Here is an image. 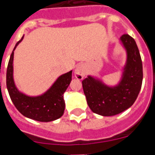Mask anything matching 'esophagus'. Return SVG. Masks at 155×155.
Wrapping results in <instances>:
<instances>
[{
	"label": "esophagus",
	"instance_id": "34e87169",
	"mask_svg": "<svg viewBox=\"0 0 155 155\" xmlns=\"http://www.w3.org/2000/svg\"><path fill=\"white\" fill-rule=\"evenodd\" d=\"M85 75V68L83 65H78L75 70V77L79 80L84 79Z\"/></svg>",
	"mask_w": 155,
	"mask_h": 155
}]
</instances>
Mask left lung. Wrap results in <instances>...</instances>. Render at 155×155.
<instances>
[{
	"label": "left lung",
	"mask_w": 155,
	"mask_h": 155,
	"mask_svg": "<svg viewBox=\"0 0 155 155\" xmlns=\"http://www.w3.org/2000/svg\"><path fill=\"white\" fill-rule=\"evenodd\" d=\"M120 42L126 50L127 60L118 84L107 85L92 75H88L82 81L89 108L102 116L115 115L131 107L142 84V62L136 41L129 35L124 34L120 37Z\"/></svg>",
	"instance_id": "obj_1"
}]
</instances>
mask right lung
Masks as SVG:
<instances>
[{
	"label": "right lung",
	"mask_w": 155,
	"mask_h": 155,
	"mask_svg": "<svg viewBox=\"0 0 155 155\" xmlns=\"http://www.w3.org/2000/svg\"><path fill=\"white\" fill-rule=\"evenodd\" d=\"M23 36L17 44L9 58L6 72V86L11 101L18 111L27 118L40 122H50L62 116L65 110L63 94L71 81L72 71L60 75L50 88L39 96H28L20 92L14 80V51Z\"/></svg>",
	"instance_id": "add662e5"
}]
</instances>
